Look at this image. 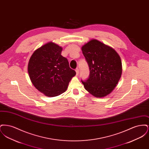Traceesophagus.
I'll list each match as a JSON object with an SVG mask.
<instances>
[{
    "mask_svg": "<svg viewBox=\"0 0 149 149\" xmlns=\"http://www.w3.org/2000/svg\"><path fill=\"white\" fill-rule=\"evenodd\" d=\"M75 71H76V74H77V75H78V74H79V68H78L75 69Z\"/></svg>",
    "mask_w": 149,
    "mask_h": 149,
    "instance_id": "obj_1",
    "label": "esophagus"
}]
</instances>
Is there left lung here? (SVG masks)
<instances>
[{
  "label": "left lung",
  "mask_w": 149,
  "mask_h": 149,
  "mask_svg": "<svg viewBox=\"0 0 149 149\" xmlns=\"http://www.w3.org/2000/svg\"><path fill=\"white\" fill-rule=\"evenodd\" d=\"M81 50L90 71L86 80H81L85 89L97 97L106 96L121 77L120 57L112 48L96 40L86 43Z\"/></svg>",
  "instance_id": "obj_1"
}]
</instances>
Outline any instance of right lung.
Masks as SVG:
<instances>
[{"label":"right lung","instance_id":"add662e5","mask_svg":"<svg viewBox=\"0 0 149 149\" xmlns=\"http://www.w3.org/2000/svg\"><path fill=\"white\" fill-rule=\"evenodd\" d=\"M62 48L54 43L45 44L31 57L28 71L32 84L48 97L60 95L67 89L76 72L61 55Z\"/></svg>","mask_w":149,"mask_h":149}]
</instances>
